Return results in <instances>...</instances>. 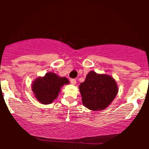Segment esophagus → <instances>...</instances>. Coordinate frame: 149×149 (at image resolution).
Returning a JSON list of instances; mask_svg holds the SVG:
<instances>
[{"label": "esophagus", "mask_w": 149, "mask_h": 149, "mask_svg": "<svg viewBox=\"0 0 149 149\" xmlns=\"http://www.w3.org/2000/svg\"><path fill=\"white\" fill-rule=\"evenodd\" d=\"M70 82H71V84L75 85L76 83V80L74 79V78H71V79H70Z\"/></svg>", "instance_id": "esophagus-1"}]
</instances>
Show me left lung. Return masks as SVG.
<instances>
[{
  "label": "left lung",
  "mask_w": 149,
  "mask_h": 149,
  "mask_svg": "<svg viewBox=\"0 0 149 149\" xmlns=\"http://www.w3.org/2000/svg\"><path fill=\"white\" fill-rule=\"evenodd\" d=\"M83 105L92 111L106 109L114 100L118 92L112 77L90 71L79 86Z\"/></svg>",
  "instance_id": "left-lung-1"
}]
</instances>
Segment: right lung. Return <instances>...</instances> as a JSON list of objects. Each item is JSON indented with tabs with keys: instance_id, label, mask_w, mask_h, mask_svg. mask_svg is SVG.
Returning a JSON list of instances; mask_svg holds the SVG:
<instances>
[{
	"instance_id": "right-lung-1",
	"label": "right lung",
	"mask_w": 149,
	"mask_h": 149,
	"mask_svg": "<svg viewBox=\"0 0 149 149\" xmlns=\"http://www.w3.org/2000/svg\"><path fill=\"white\" fill-rule=\"evenodd\" d=\"M69 83L67 78H61L55 73H47L44 77L34 81L32 91L40 103L49 104L58 97L61 87Z\"/></svg>"
}]
</instances>
